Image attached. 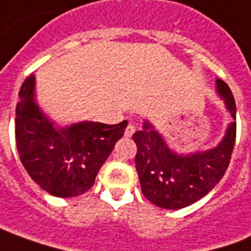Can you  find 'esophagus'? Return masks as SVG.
<instances>
[{
    "label": "esophagus",
    "mask_w": 251,
    "mask_h": 251,
    "mask_svg": "<svg viewBox=\"0 0 251 251\" xmlns=\"http://www.w3.org/2000/svg\"><path fill=\"white\" fill-rule=\"evenodd\" d=\"M135 132V126H132V124H128L127 126V128H126V131H124V136H127V138H129V136H132Z\"/></svg>",
    "instance_id": "esophagus-1"
}]
</instances>
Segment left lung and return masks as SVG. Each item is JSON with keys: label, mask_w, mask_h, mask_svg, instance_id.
Segmentation results:
<instances>
[{"label": "left lung", "mask_w": 251, "mask_h": 251, "mask_svg": "<svg viewBox=\"0 0 251 251\" xmlns=\"http://www.w3.org/2000/svg\"><path fill=\"white\" fill-rule=\"evenodd\" d=\"M216 89L235 120V100L231 89L222 79H216ZM235 138L236 122H232L215 149L181 155L170 150L152 124L145 120L143 128L132 135L138 149L135 166L145 197L166 209H179L200 200L225 176Z\"/></svg>", "instance_id": "1"}]
</instances>
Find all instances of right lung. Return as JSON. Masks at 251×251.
<instances>
[{
	"mask_svg": "<svg viewBox=\"0 0 251 251\" xmlns=\"http://www.w3.org/2000/svg\"><path fill=\"white\" fill-rule=\"evenodd\" d=\"M16 106V145L31 178L50 195L74 197L88 192L127 127L82 122L54 127L35 102V77L21 85Z\"/></svg>",
	"mask_w": 251,
	"mask_h": 251,
	"instance_id": "1",
	"label": "right lung"
}]
</instances>
